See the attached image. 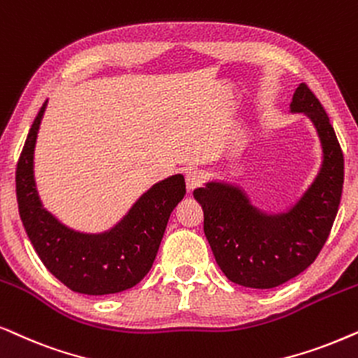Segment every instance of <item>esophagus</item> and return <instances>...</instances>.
Listing matches in <instances>:
<instances>
[{
	"label": "esophagus",
	"mask_w": 358,
	"mask_h": 358,
	"mask_svg": "<svg viewBox=\"0 0 358 358\" xmlns=\"http://www.w3.org/2000/svg\"><path fill=\"white\" fill-rule=\"evenodd\" d=\"M204 182V175L201 171L198 170H193V171H188L187 173V188L188 192H193V189L199 188Z\"/></svg>",
	"instance_id": "34e87169"
}]
</instances>
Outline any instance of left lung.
Wrapping results in <instances>:
<instances>
[{
  "mask_svg": "<svg viewBox=\"0 0 358 358\" xmlns=\"http://www.w3.org/2000/svg\"><path fill=\"white\" fill-rule=\"evenodd\" d=\"M316 127L322 147L319 173L287 213L266 214L244 189L209 182L193 192L204 213V236L219 268L232 283L268 289L287 283L316 260L339 211L344 154L322 104L301 83L289 104Z\"/></svg>",
  "mask_w": 358,
  "mask_h": 358,
  "instance_id": "8db88e82",
  "label": "left lung"
}]
</instances>
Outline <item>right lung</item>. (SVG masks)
<instances>
[{"mask_svg":"<svg viewBox=\"0 0 358 358\" xmlns=\"http://www.w3.org/2000/svg\"><path fill=\"white\" fill-rule=\"evenodd\" d=\"M47 101L32 122L16 169L19 216L45 268L71 292L113 294L136 287L149 273L166 222L187 187L183 175L155 183L116 226L85 234L62 224L42 206L34 178V149Z\"/></svg>","mask_w":358,"mask_h":358,"instance_id":"1","label":"right lung"}]
</instances>
